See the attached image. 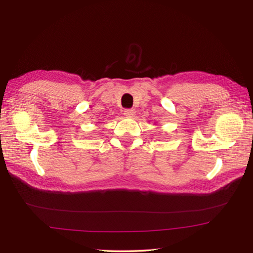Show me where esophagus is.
<instances>
[{
  "mask_svg": "<svg viewBox=\"0 0 253 253\" xmlns=\"http://www.w3.org/2000/svg\"><path fill=\"white\" fill-rule=\"evenodd\" d=\"M136 114V111L133 109H126L124 111V115L127 116V117H133Z\"/></svg>",
  "mask_w": 253,
  "mask_h": 253,
  "instance_id": "1",
  "label": "esophagus"
}]
</instances>
